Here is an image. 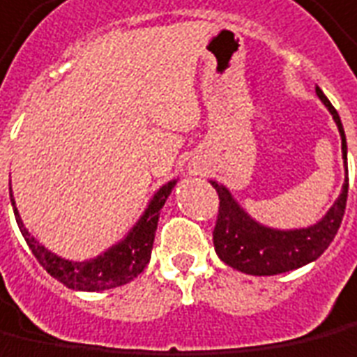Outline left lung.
<instances>
[{"label": "left lung", "instance_id": "8db88e82", "mask_svg": "<svg viewBox=\"0 0 357 357\" xmlns=\"http://www.w3.org/2000/svg\"><path fill=\"white\" fill-rule=\"evenodd\" d=\"M317 96L323 100L328 112L333 114L340 137H342V156L346 162V135L342 123L338 118V112L328 102L323 91L315 86ZM348 174V168H346ZM218 193V216L214 224L213 239L216 255L236 271H241L253 276H273L282 274L294 268L307 265L325 253V249L335 239L336 231L340 228L346 211L348 199V176L344 181L342 193L325 214V218L315 226H309L303 230H273L257 224L239 208L238 203L231 199L230 191L226 187L211 181Z\"/></svg>", "mask_w": 357, "mask_h": 357}]
</instances>
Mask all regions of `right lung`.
<instances>
[{
    "label": "right lung",
    "mask_w": 357,
    "mask_h": 357,
    "mask_svg": "<svg viewBox=\"0 0 357 357\" xmlns=\"http://www.w3.org/2000/svg\"><path fill=\"white\" fill-rule=\"evenodd\" d=\"M176 185V179L160 187V191L153 197V201L149 203V208L144 211L141 220L137 222L135 228L127 234V238L108 249L106 253H102L96 259L91 261H83V263H73V261H66L61 257L54 255L52 251L40 245L36 239L32 238L22 226V220L17 208L15 211V218L19 224L22 238L26 241V245L31 248L32 255L36 257L40 265L44 266L48 274H52L56 280L66 284L71 290H83V291H100L109 290V288H118L123 284L131 282L139 274L143 273L144 266L151 261V251H153L154 234H156V226H158V216L166 199L172 193V189ZM11 203L13 201V193H11Z\"/></svg>",
    "instance_id": "add662e5"
}]
</instances>
